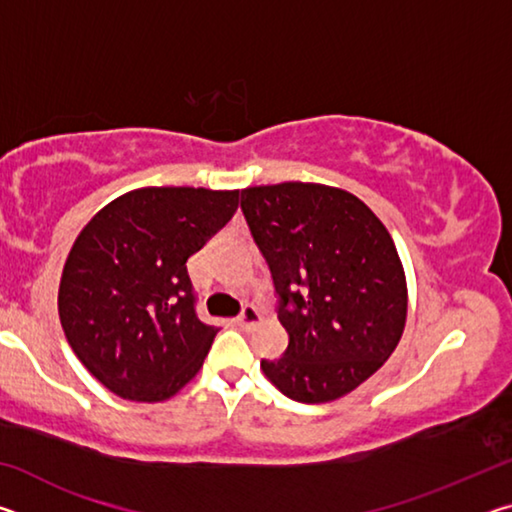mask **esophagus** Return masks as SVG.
<instances>
[{"label": "esophagus", "mask_w": 512, "mask_h": 512, "mask_svg": "<svg viewBox=\"0 0 512 512\" xmlns=\"http://www.w3.org/2000/svg\"><path fill=\"white\" fill-rule=\"evenodd\" d=\"M257 323H259V311L253 305H246L244 311H241L239 318H237V325L244 327V329H250V327H255Z\"/></svg>", "instance_id": "obj_1"}]
</instances>
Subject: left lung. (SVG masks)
Segmentation results:
<instances>
[{
	"mask_svg": "<svg viewBox=\"0 0 512 512\" xmlns=\"http://www.w3.org/2000/svg\"><path fill=\"white\" fill-rule=\"evenodd\" d=\"M241 210L280 296L284 357L264 375L296 402L352 393L384 366L406 325L404 268L370 207L339 187H248Z\"/></svg>",
	"mask_w": 512,
	"mask_h": 512,
	"instance_id": "left-lung-1",
	"label": "left lung"
}]
</instances>
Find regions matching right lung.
I'll return each instance as SVG.
<instances>
[{"mask_svg": "<svg viewBox=\"0 0 512 512\" xmlns=\"http://www.w3.org/2000/svg\"><path fill=\"white\" fill-rule=\"evenodd\" d=\"M239 189L142 187L76 237L58 316L92 377L133 402H162L196 377L219 329L198 320L187 259L239 207Z\"/></svg>", "mask_w": 512, "mask_h": 512, "instance_id": "obj_1", "label": "right lung"}]
</instances>
